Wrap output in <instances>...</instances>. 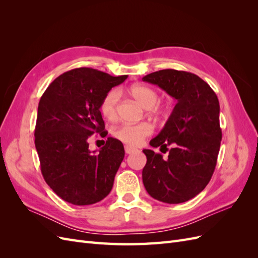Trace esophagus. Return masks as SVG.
Here are the masks:
<instances>
[{"mask_svg": "<svg viewBox=\"0 0 258 258\" xmlns=\"http://www.w3.org/2000/svg\"><path fill=\"white\" fill-rule=\"evenodd\" d=\"M124 152H126V154H132V153L137 152V148L131 147L129 145H124Z\"/></svg>", "mask_w": 258, "mask_h": 258, "instance_id": "obj_1", "label": "esophagus"}]
</instances>
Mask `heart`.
Here are the masks:
<instances>
[{"instance_id": "1", "label": "heart", "mask_w": 258, "mask_h": 258, "mask_svg": "<svg viewBox=\"0 0 258 258\" xmlns=\"http://www.w3.org/2000/svg\"><path fill=\"white\" fill-rule=\"evenodd\" d=\"M130 96L143 108L148 111V114L156 117L167 115L171 107L168 102H159V93L155 88L146 85H135L129 90ZM120 100V92L117 89L108 91L103 97L100 104V112L107 120H115L117 118V106ZM153 128L146 122L138 124H121L114 130V137L122 143L138 146L142 144L143 140L151 136Z\"/></svg>"}]
</instances>
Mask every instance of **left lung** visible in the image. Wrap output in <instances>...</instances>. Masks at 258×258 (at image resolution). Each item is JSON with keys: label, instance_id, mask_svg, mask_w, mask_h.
<instances>
[{"label": "left lung", "instance_id": "obj_1", "mask_svg": "<svg viewBox=\"0 0 258 258\" xmlns=\"http://www.w3.org/2000/svg\"><path fill=\"white\" fill-rule=\"evenodd\" d=\"M142 81L159 86L177 101L165 127L150 142L160 151L172 148L167 159L143 150V184L154 199L182 204L204 190L213 175L222 141L220 103L209 84L189 72L160 70Z\"/></svg>", "mask_w": 258, "mask_h": 258}]
</instances>
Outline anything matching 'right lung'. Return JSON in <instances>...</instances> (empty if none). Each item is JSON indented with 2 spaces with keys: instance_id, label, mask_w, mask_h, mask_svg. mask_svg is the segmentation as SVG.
<instances>
[{
  "instance_id": "obj_1",
  "label": "right lung",
  "mask_w": 258,
  "mask_h": 258,
  "mask_svg": "<svg viewBox=\"0 0 258 258\" xmlns=\"http://www.w3.org/2000/svg\"><path fill=\"white\" fill-rule=\"evenodd\" d=\"M127 77L73 69L58 76L41 97L34 131L41 171L45 182L69 204L93 205L112 190L124 157L123 145L108 137L95 154L89 151L88 140L95 134L107 135L101 101Z\"/></svg>"
}]
</instances>
